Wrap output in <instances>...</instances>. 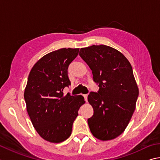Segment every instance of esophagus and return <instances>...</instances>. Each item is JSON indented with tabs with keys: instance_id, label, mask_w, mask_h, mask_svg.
Returning a JSON list of instances; mask_svg holds the SVG:
<instances>
[{
	"instance_id": "obj_1",
	"label": "esophagus",
	"mask_w": 160,
	"mask_h": 160,
	"mask_svg": "<svg viewBox=\"0 0 160 160\" xmlns=\"http://www.w3.org/2000/svg\"><path fill=\"white\" fill-rule=\"evenodd\" d=\"M83 97H84V98H85V101H88V94H84Z\"/></svg>"
}]
</instances>
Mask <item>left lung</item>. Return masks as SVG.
<instances>
[{
  "instance_id": "obj_1",
  "label": "left lung",
  "mask_w": 160,
  "mask_h": 160,
  "mask_svg": "<svg viewBox=\"0 0 160 160\" xmlns=\"http://www.w3.org/2000/svg\"><path fill=\"white\" fill-rule=\"evenodd\" d=\"M79 55L99 88L88 97L94 109L88 120L90 131L100 140H111L124 132L134 112L138 89L132 67L121 52L109 46L81 48Z\"/></svg>"
}]
</instances>
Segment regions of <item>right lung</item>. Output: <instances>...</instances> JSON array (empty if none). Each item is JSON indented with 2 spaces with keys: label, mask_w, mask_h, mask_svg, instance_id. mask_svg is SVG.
<instances>
[{
  "label": "right lung",
  "mask_w": 160,
  "mask_h": 160,
  "mask_svg": "<svg viewBox=\"0 0 160 160\" xmlns=\"http://www.w3.org/2000/svg\"><path fill=\"white\" fill-rule=\"evenodd\" d=\"M79 49L62 48L41 58L32 68L24 91V100L31 122L45 140L60 143L70 136L82 96L63 95L71 85L68 68Z\"/></svg>",
  "instance_id": "right-lung-1"
}]
</instances>
